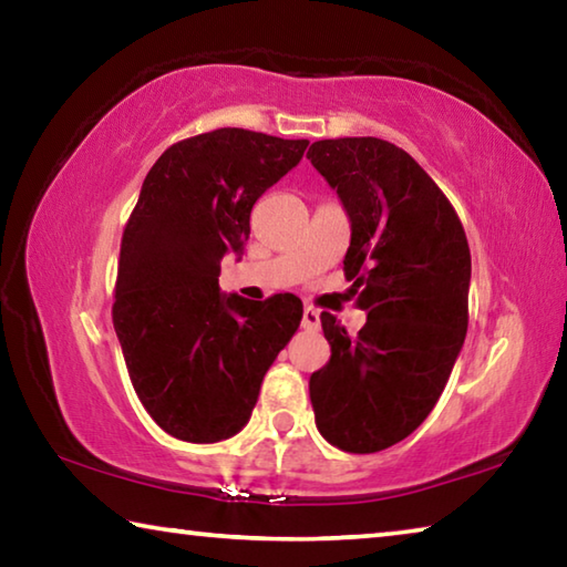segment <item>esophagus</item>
Returning a JSON list of instances; mask_svg holds the SVG:
<instances>
[{"mask_svg":"<svg viewBox=\"0 0 567 567\" xmlns=\"http://www.w3.org/2000/svg\"><path fill=\"white\" fill-rule=\"evenodd\" d=\"M302 328L305 330H320V312L310 305H305V310H302Z\"/></svg>","mask_w":567,"mask_h":567,"instance_id":"obj_1","label":"esophagus"}]
</instances>
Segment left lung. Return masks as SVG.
Segmentation results:
<instances>
[{
    "mask_svg": "<svg viewBox=\"0 0 567 567\" xmlns=\"http://www.w3.org/2000/svg\"><path fill=\"white\" fill-rule=\"evenodd\" d=\"M307 159L350 217L344 277L368 312L358 338L322 312L332 354L310 378L315 425L344 453H378L422 425L463 350L467 237L443 189L392 142L320 140Z\"/></svg>",
    "mask_w": 567,
    "mask_h": 567,
    "instance_id": "obj_1",
    "label": "left lung"
}]
</instances>
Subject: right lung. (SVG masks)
Segmentation results:
<instances>
[{"label": "right lung", "mask_w": 567, "mask_h": 567, "mask_svg": "<svg viewBox=\"0 0 567 567\" xmlns=\"http://www.w3.org/2000/svg\"><path fill=\"white\" fill-rule=\"evenodd\" d=\"M307 145L223 127L162 152L142 182L122 235L112 322L134 392L172 437L237 435L300 328V297L249 302L219 292L217 277L227 252L243 255L252 205Z\"/></svg>", "instance_id": "1"}]
</instances>
